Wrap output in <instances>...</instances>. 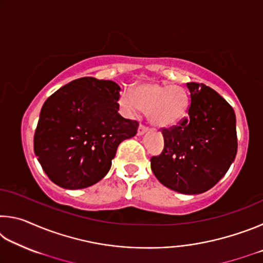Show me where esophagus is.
<instances>
[{"label": "esophagus", "instance_id": "34e87169", "mask_svg": "<svg viewBox=\"0 0 263 263\" xmlns=\"http://www.w3.org/2000/svg\"><path fill=\"white\" fill-rule=\"evenodd\" d=\"M146 131H147V127H146L145 125H142V124H140L139 127H138V136H142Z\"/></svg>", "mask_w": 263, "mask_h": 263}]
</instances>
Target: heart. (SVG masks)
Returning a JSON list of instances; mask_svg holds the SVG:
<instances>
[{
    "label": "heart",
    "mask_w": 263,
    "mask_h": 263,
    "mask_svg": "<svg viewBox=\"0 0 263 263\" xmlns=\"http://www.w3.org/2000/svg\"><path fill=\"white\" fill-rule=\"evenodd\" d=\"M119 103L128 115L135 116L142 109L147 111L152 125L171 127L185 116L189 96L185 89L177 84L142 83L133 88L131 94L124 91Z\"/></svg>",
    "instance_id": "1"
}]
</instances>
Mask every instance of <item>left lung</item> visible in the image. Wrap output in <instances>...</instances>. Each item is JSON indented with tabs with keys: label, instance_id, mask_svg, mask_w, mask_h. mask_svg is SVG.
<instances>
[{
	"label": "left lung",
	"instance_id": "obj_1",
	"mask_svg": "<svg viewBox=\"0 0 263 263\" xmlns=\"http://www.w3.org/2000/svg\"><path fill=\"white\" fill-rule=\"evenodd\" d=\"M188 116L177 125L162 127L163 151L151 158L155 177L167 188L186 195L202 194L217 184L237 155L232 106L212 88L186 83Z\"/></svg>",
	"mask_w": 263,
	"mask_h": 263
}]
</instances>
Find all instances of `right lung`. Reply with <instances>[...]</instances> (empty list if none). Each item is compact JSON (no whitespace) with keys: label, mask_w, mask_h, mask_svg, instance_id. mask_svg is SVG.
<instances>
[{"label":"right lung","mask_w":263,"mask_h":263,"mask_svg":"<svg viewBox=\"0 0 263 263\" xmlns=\"http://www.w3.org/2000/svg\"><path fill=\"white\" fill-rule=\"evenodd\" d=\"M121 87L110 80H74L44 103L33 138L34 154L53 183L83 189L108 174L118 145L139 123L118 114Z\"/></svg>","instance_id":"right-lung-1"}]
</instances>
